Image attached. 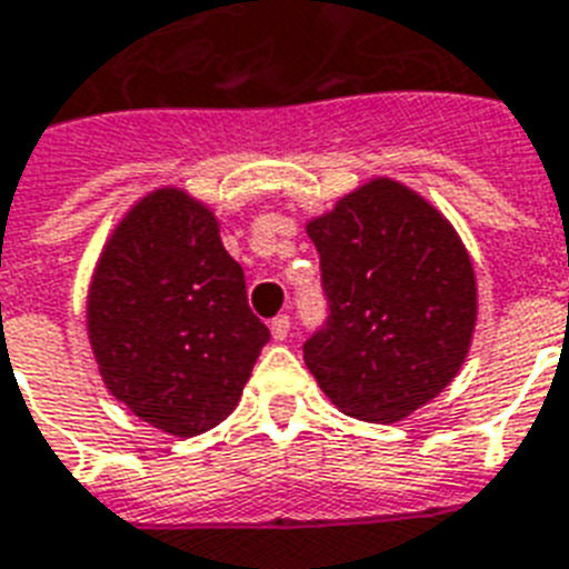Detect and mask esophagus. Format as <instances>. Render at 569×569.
I'll return each mask as SVG.
<instances>
[{
	"label": "esophagus",
	"instance_id": "esophagus-1",
	"mask_svg": "<svg viewBox=\"0 0 569 569\" xmlns=\"http://www.w3.org/2000/svg\"><path fill=\"white\" fill-rule=\"evenodd\" d=\"M269 330L271 336H274V341H283L286 336H289V330H292V321H289V316H277L271 318Z\"/></svg>",
	"mask_w": 569,
	"mask_h": 569
}]
</instances>
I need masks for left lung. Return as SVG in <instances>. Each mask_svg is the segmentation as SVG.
I'll use <instances>...</instances> for the list:
<instances>
[{"label":"left lung","mask_w":569,"mask_h":569,"mask_svg":"<svg viewBox=\"0 0 569 569\" xmlns=\"http://www.w3.org/2000/svg\"><path fill=\"white\" fill-rule=\"evenodd\" d=\"M330 321L303 345L336 409L395 423L456 380L477 330V271L459 230L400 180L373 174L307 221Z\"/></svg>","instance_id":"obj_1"}]
</instances>
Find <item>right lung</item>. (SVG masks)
Here are the masks:
<instances>
[{"instance_id": "right-lung-1", "label": "right lung", "mask_w": 569, "mask_h": 569, "mask_svg": "<svg viewBox=\"0 0 569 569\" xmlns=\"http://www.w3.org/2000/svg\"><path fill=\"white\" fill-rule=\"evenodd\" d=\"M87 339L119 403L166 436L192 438L237 409L269 327L248 309L212 207L183 187H157L101 244Z\"/></svg>"}]
</instances>
